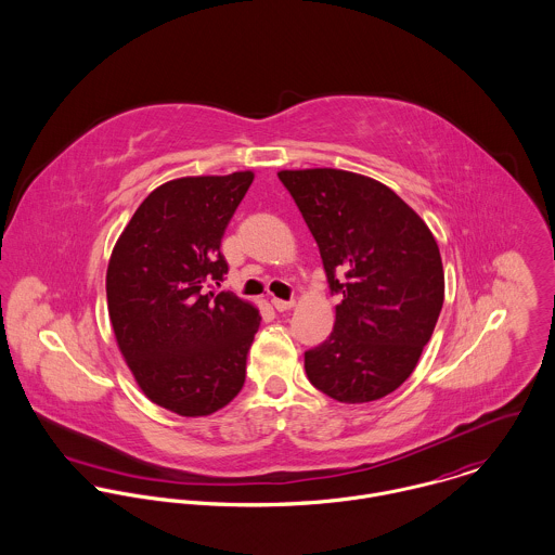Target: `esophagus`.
Listing matches in <instances>:
<instances>
[{
  "label": "esophagus",
  "instance_id": "34e87169",
  "mask_svg": "<svg viewBox=\"0 0 555 555\" xmlns=\"http://www.w3.org/2000/svg\"><path fill=\"white\" fill-rule=\"evenodd\" d=\"M271 306L278 310V312H288L295 308V301H284V299H271Z\"/></svg>",
  "mask_w": 555,
  "mask_h": 555
}]
</instances>
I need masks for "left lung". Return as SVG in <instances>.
<instances>
[{"mask_svg": "<svg viewBox=\"0 0 555 555\" xmlns=\"http://www.w3.org/2000/svg\"><path fill=\"white\" fill-rule=\"evenodd\" d=\"M314 235L326 280L341 293L331 335L306 352L324 396L365 403L414 372L444 301L438 243L385 183L339 168L280 170Z\"/></svg>", "mask_w": 555, "mask_h": 555, "instance_id": "obj_1", "label": "left lung"}]
</instances>
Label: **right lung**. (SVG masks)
I'll return each instance as SVG.
<instances>
[{"instance_id":"right-lung-1","label":"right lung","mask_w":555,"mask_h":555,"mask_svg":"<svg viewBox=\"0 0 555 555\" xmlns=\"http://www.w3.org/2000/svg\"><path fill=\"white\" fill-rule=\"evenodd\" d=\"M251 170L179 177L134 211L106 269L115 341L141 391L179 416H209L245 383L258 308L220 284L224 231Z\"/></svg>"}]
</instances>
